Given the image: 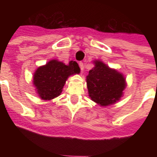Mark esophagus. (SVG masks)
Returning <instances> with one entry per match:
<instances>
[{"label":"esophagus","mask_w":157,"mask_h":157,"mask_svg":"<svg viewBox=\"0 0 157 157\" xmlns=\"http://www.w3.org/2000/svg\"><path fill=\"white\" fill-rule=\"evenodd\" d=\"M79 66H80V68H81V71H83L84 70V64H83V62H80L79 63Z\"/></svg>","instance_id":"esophagus-1"}]
</instances>
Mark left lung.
<instances>
[{
	"mask_svg": "<svg viewBox=\"0 0 157 157\" xmlns=\"http://www.w3.org/2000/svg\"><path fill=\"white\" fill-rule=\"evenodd\" d=\"M89 71L86 84L92 101L101 106H108L119 100L125 88V79L122 74L110 69L102 61H97Z\"/></svg>",
	"mask_w": 157,
	"mask_h": 157,
	"instance_id": "8db88e82",
	"label": "left lung"
}]
</instances>
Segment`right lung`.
Segmentation results:
<instances>
[{
  "label": "right lung",
  "mask_w": 157,
  "mask_h": 157,
  "mask_svg": "<svg viewBox=\"0 0 157 157\" xmlns=\"http://www.w3.org/2000/svg\"><path fill=\"white\" fill-rule=\"evenodd\" d=\"M76 73H80V67L75 61L66 65L54 59L38 68L33 75V84L42 99L50 100L60 95L69 75Z\"/></svg>",
  "instance_id": "1"
}]
</instances>
